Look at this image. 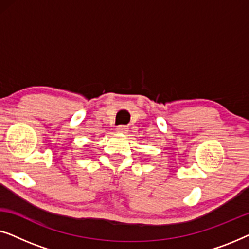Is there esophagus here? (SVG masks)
Returning <instances> with one entry per match:
<instances>
[{
  "label": "esophagus",
  "mask_w": 249,
  "mask_h": 249,
  "mask_svg": "<svg viewBox=\"0 0 249 249\" xmlns=\"http://www.w3.org/2000/svg\"><path fill=\"white\" fill-rule=\"evenodd\" d=\"M118 132H121V134H125L128 131V128L125 125H118L117 129H115Z\"/></svg>",
  "instance_id": "esophagus-1"
}]
</instances>
